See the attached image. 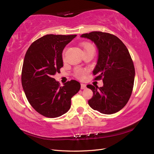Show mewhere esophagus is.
Returning <instances> with one entry per match:
<instances>
[{"mask_svg":"<svg viewBox=\"0 0 154 154\" xmlns=\"http://www.w3.org/2000/svg\"><path fill=\"white\" fill-rule=\"evenodd\" d=\"M86 88V85L83 84V83H82L81 84V89H85Z\"/></svg>","mask_w":154,"mask_h":154,"instance_id":"1","label":"esophagus"}]
</instances>
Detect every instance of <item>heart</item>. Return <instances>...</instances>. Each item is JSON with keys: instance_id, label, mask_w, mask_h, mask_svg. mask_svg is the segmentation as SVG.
<instances>
[{"instance_id": "b5f03b06", "label": "heart", "mask_w": 154, "mask_h": 154, "mask_svg": "<svg viewBox=\"0 0 154 154\" xmlns=\"http://www.w3.org/2000/svg\"><path fill=\"white\" fill-rule=\"evenodd\" d=\"M82 47L83 49H86L88 48H94L92 45H91L89 43H83L82 44ZM86 73H87V71L85 70L80 69V68H77L76 69L75 71H74V76L78 79H80V80H82V79L84 78Z\"/></svg>"}]
</instances>
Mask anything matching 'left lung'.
<instances>
[{
    "label": "left lung",
    "instance_id": "obj_1",
    "mask_svg": "<svg viewBox=\"0 0 154 154\" xmlns=\"http://www.w3.org/2000/svg\"><path fill=\"white\" fill-rule=\"evenodd\" d=\"M94 42L98 49V60L93 71L95 80H103V86L87 85L93 92L88 101L92 109L105 114L122 110L131 96L135 68L128 50L117 36L108 32L92 31L82 35Z\"/></svg>",
    "mask_w": 154,
    "mask_h": 154
}]
</instances>
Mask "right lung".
Listing matches in <instances>:
<instances>
[{"label": "right lung", "instance_id": "obj_1", "mask_svg": "<svg viewBox=\"0 0 154 154\" xmlns=\"http://www.w3.org/2000/svg\"><path fill=\"white\" fill-rule=\"evenodd\" d=\"M76 35H47L32 42L26 53L21 81L30 105L45 117L54 118L71 108V98L80 89V83L68 81L61 87L53 76L60 72L62 51Z\"/></svg>", "mask_w": 154, "mask_h": 154}]
</instances>
